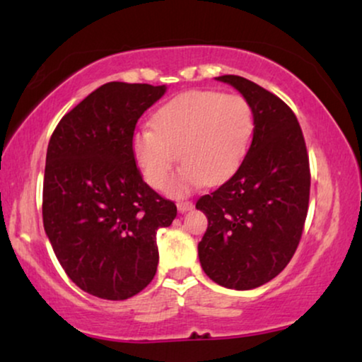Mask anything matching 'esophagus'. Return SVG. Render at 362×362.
Segmentation results:
<instances>
[{"label":"esophagus","mask_w":362,"mask_h":362,"mask_svg":"<svg viewBox=\"0 0 362 362\" xmlns=\"http://www.w3.org/2000/svg\"><path fill=\"white\" fill-rule=\"evenodd\" d=\"M192 209V202L191 201H180L177 202V211L180 212H186Z\"/></svg>","instance_id":"1"}]
</instances>
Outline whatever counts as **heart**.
<instances>
[{"instance_id": "heart-1", "label": "heart", "mask_w": 362, "mask_h": 362, "mask_svg": "<svg viewBox=\"0 0 362 362\" xmlns=\"http://www.w3.org/2000/svg\"><path fill=\"white\" fill-rule=\"evenodd\" d=\"M254 110L242 95L189 90L166 102L153 117V128L133 135V156L145 181L165 189L176 161L185 165L170 185L185 194L201 185H219L244 161L254 135Z\"/></svg>"}]
</instances>
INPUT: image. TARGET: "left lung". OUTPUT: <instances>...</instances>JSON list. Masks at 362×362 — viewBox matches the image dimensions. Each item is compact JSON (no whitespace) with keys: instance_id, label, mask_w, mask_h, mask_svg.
<instances>
[{"instance_id":"left-lung-1","label":"left lung","mask_w":362,"mask_h":362,"mask_svg":"<svg viewBox=\"0 0 362 362\" xmlns=\"http://www.w3.org/2000/svg\"><path fill=\"white\" fill-rule=\"evenodd\" d=\"M216 78L244 95L255 127L234 176L196 202L209 222L197 252L212 281L250 290L275 279L300 244L310 201L308 151L281 98L244 77Z\"/></svg>"}]
</instances>
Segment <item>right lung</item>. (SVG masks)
Listing matches in <instances>:
<instances>
[{
    "label": "right lung",
    "instance_id": "1",
    "mask_svg": "<svg viewBox=\"0 0 362 362\" xmlns=\"http://www.w3.org/2000/svg\"><path fill=\"white\" fill-rule=\"evenodd\" d=\"M165 86L108 82L61 118L47 146L42 222L64 272L103 300H127L153 280L156 230L176 204L143 181L133 156L138 118Z\"/></svg>",
    "mask_w": 362,
    "mask_h": 362
}]
</instances>
